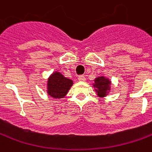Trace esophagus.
I'll return each instance as SVG.
<instances>
[{
	"label": "esophagus",
	"instance_id": "34e87169",
	"mask_svg": "<svg viewBox=\"0 0 152 152\" xmlns=\"http://www.w3.org/2000/svg\"><path fill=\"white\" fill-rule=\"evenodd\" d=\"M78 80L79 81H85L86 80V76H83V75H80V76H78Z\"/></svg>",
	"mask_w": 152,
	"mask_h": 152
}]
</instances>
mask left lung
Segmentation results:
<instances>
[{"instance_id":"1","label":"left lung","mask_w":152,"mask_h":152,"mask_svg":"<svg viewBox=\"0 0 152 152\" xmlns=\"http://www.w3.org/2000/svg\"><path fill=\"white\" fill-rule=\"evenodd\" d=\"M94 87L95 88V91L98 95L102 98L107 95L111 88V81L108 78H106L104 76H99L94 80Z\"/></svg>"}]
</instances>
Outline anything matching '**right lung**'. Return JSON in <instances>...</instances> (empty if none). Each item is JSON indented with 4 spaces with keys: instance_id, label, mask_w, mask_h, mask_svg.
Here are the masks:
<instances>
[{
    "instance_id": "obj_1",
    "label": "right lung",
    "mask_w": 152,
    "mask_h": 152,
    "mask_svg": "<svg viewBox=\"0 0 152 152\" xmlns=\"http://www.w3.org/2000/svg\"><path fill=\"white\" fill-rule=\"evenodd\" d=\"M73 85L72 80L66 78L60 72H53L48 79L47 93L54 99H62Z\"/></svg>"
}]
</instances>
